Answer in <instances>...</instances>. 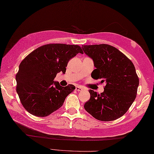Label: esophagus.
<instances>
[{
  "label": "esophagus",
  "instance_id": "1",
  "mask_svg": "<svg viewBox=\"0 0 154 154\" xmlns=\"http://www.w3.org/2000/svg\"><path fill=\"white\" fill-rule=\"evenodd\" d=\"M83 89V88L81 86H76L75 87V90L77 91H81Z\"/></svg>",
  "mask_w": 154,
  "mask_h": 154
}]
</instances>
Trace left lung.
<instances>
[{"label":"left lung","mask_w":154,"mask_h":154,"mask_svg":"<svg viewBox=\"0 0 154 154\" xmlns=\"http://www.w3.org/2000/svg\"><path fill=\"white\" fill-rule=\"evenodd\" d=\"M84 53L93 59L94 79L105 83L104 92L89 90L91 98L84 105L87 112L100 121L119 119L134 101L139 79L132 62L118 49L108 44L83 45Z\"/></svg>","instance_id":"8db88e82"}]
</instances>
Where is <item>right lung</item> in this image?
<instances>
[{
  "label": "right lung",
  "mask_w": 154,
  "mask_h": 154,
  "mask_svg": "<svg viewBox=\"0 0 154 154\" xmlns=\"http://www.w3.org/2000/svg\"><path fill=\"white\" fill-rule=\"evenodd\" d=\"M79 53L83 54L79 45L50 44L35 49L22 61L16 75V92L29 113L47 116L63 105L75 87H62L54 80L57 73H65L68 61Z\"/></svg>",
  "instance_id": "add662e5"
}]
</instances>
